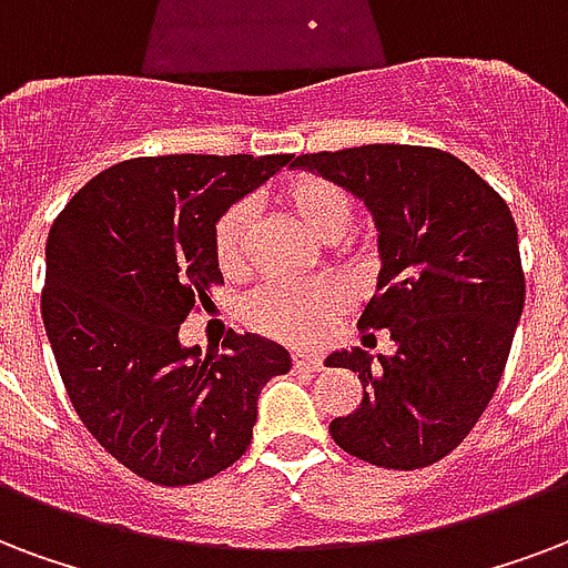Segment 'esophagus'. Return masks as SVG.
Here are the masks:
<instances>
[{
    "label": "esophagus",
    "mask_w": 568,
    "mask_h": 568,
    "mask_svg": "<svg viewBox=\"0 0 568 568\" xmlns=\"http://www.w3.org/2000/svg\"><path fill=\"white\" fill-rule=\"evenodd\" d=\"M292 361L297 369H310V372H318L324 366L322 354H313V352H294Z\"/></svg>",
    "instance_id": "34e87169"
}]
</instances>
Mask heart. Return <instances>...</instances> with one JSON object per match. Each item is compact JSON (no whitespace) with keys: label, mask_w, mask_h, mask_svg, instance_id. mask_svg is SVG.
I'll use <instances>...</instances> for the list:
<instances>
[{"label":"heart","mask_w":568,"mask_h":568,"mask_svg":"<svg viewBox=\"0 0 568 568\" xmlns=\"http://www.w3.org/2000/svg\"><path fill=\"white\" fill-rule=\"evenodd\" d=\"M283 205L303 226L322 241H339L352 226L354 199L348 190L324 175H294L280 190ZM250 205H229L214 226V255L220 271L229 276L241 274L250 253ZM348 303V288L336 280H315L306 285H265L244 303V318L250 327L288 342L318 339L342 306Z\"/></svg>","instance_id":"obj_1"}]
</instances>
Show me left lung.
I'll return each instance as SVG.
<instances>
[{
	"mask_svg": "<svg viewBox=\"0 0 568 568\" xmlns=\"http://www.w3.org/2000/svg\"><path fill=\"white\" fill-rule=\"evenodd\" d=\"M292 166L352 190L381 232L378 292L357 327L363 342L389 331L396 354L327 357L363 384L361 408L331 423L333 440L389 470L435 465L495 396L525 310L509 205L467 163L426 145L318 151Z\"/></svg>",
	"mask_w": 568,
	"mask_h": 568,
	"instance_id": "1",
	"label": "left lung"
}]
</instances>
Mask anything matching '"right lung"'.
<instances>
[{
    "label": "right lung",
    "mask_w": 568,
    "mask_h": 568,
    "mask_svg": "<svg viewBox=\"0 0 568 568\" xmlns=\"http://www.w3.org/2000/svg\"><path fill=\"white\" fill-rule=\"evenodd\" d=\"M292 154L133 158L94 175L47 237L41 315L73 410L154 486L211 479L244 456L255 399L292 369L283 345L229 333L181 348L179 327L223 283L214 226Z\"/></svg>",
    "instance_id": "add662e5"
}]
</instances>
